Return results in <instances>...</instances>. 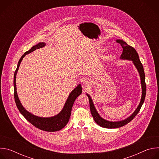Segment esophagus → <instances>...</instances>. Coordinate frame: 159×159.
Wrapping results in <instances>:
<instances>
[{"label":"esophagus","mask_w":159,"mask_h":159,"mask_svg":"<svg viewBox=\"0 0 159 159\" xmlns=\"http://www.w3.org/2000/svg\"><path fill=\"white\" fill-rule=\"evenodd\" d=\"M90 81L88 79H84L83 80V84H84V86L87 87V86H89L90 85Z\"/></svg>","instance_id":"obj_1"}]
</instances>
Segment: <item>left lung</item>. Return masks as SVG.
<instances>
[{
  "instance_id": "left-lung-1",
  "label": "left lung",
  "mask_w": 159,
  "mask_h": 159,
  "mask_svg": "<svg viewBox=\"0 0 159 159\" xmlns=\"http://www.w3.org/2000/svg\"><path fill=\"white\" fill-rule=\"evenodd\" d=\"M116 42L118 43L119 44H120V45L123 48V53H122L120 58L123 60H132L134 66H136V68H137L139 72V74L140 76V79H141L142 87V95L140 102L138 107L129 117H128L126 120L121 121L112 122V121H109L105 120L99 116V115L98 114V112H97V111L94 107V105L91 99V98H90V96L89 94H87V96H88L89 100L90 112H91L92 116H93L95 122L98 125L101 126V127L106 128H120V127L125 126V125H126L129 122H130L136 116H137V115L140 111V110L142 106V104L144 102L145 96H146V91H147L146 84L145 82V72H144V70H143V66L140 60L139 56L137 51L135 50V49L134 48L129 46V45H128L125 41H123L121 39H117Z\"/></svg>"
}]
</instances>
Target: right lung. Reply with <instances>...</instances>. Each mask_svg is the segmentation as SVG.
Listing matches in <instances>:
<instances>
[{
  "label": "right lung",
  "instance_id": "add662e5",
  "mask_svg": "<svg viewBox=\"0 0 159 159\" xmlns=\"http://www.w3.org/2000/svg\"><path fill=\"white\" fill-rule=\"evenodd\" d=\"M45 46V43H39L38 44L33 46L30 50L25 52L24 55H22L19 62L17 63V69L14 72V99L16 104V106L21 113V115L23 116L30 123H31L35 127L39 128L41 130L47 131H57L61 129L64 128L67 123L69 122L70 115L71 111L73 104L74 103L76 98L82 94V87L80 84H79L77 87L74 89L71 93L70 94L69 98H68L65 106L61 110V111L57 115L51 117V118H41L32 115L31 113L27 111L24 107L22 106L17 96V89H16V74L17 70L19 69V66L21 61L25 57L26 55L34 51L36 49H39Z\"/></svg>",
  "mask_w": 159,
  "mask_h": 159
}]
</instances>
